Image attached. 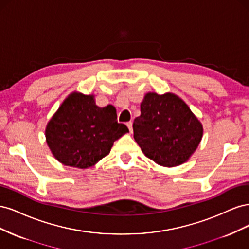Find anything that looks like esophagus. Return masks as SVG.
Segmentation results:
<instances>
[{"label": "esophagus", "instance_id": "obj_1", "mask_svg": "<svg viewBox=\"0 0 249 249\" xmlns=\"http://www.w3.org/2000/svg\"><path fill=\"white\" fill-rule=\"evenodd\" d=\"M126 125H127V127H129L130 132H131V133H133V123H132V122L126 123Z\"/></svg>", "mask_w": 249, "mask_h": 249}]
</instances>
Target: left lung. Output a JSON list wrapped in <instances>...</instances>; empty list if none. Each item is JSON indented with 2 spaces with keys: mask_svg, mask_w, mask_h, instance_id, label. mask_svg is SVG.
Returning <instances> with one entry per match:
<instances>
[{
  "mask_svg": "<svg viewBox=\"0 0 249 249\" xmlns=\"http://www.w3.org/2000/svg\"><path fill=\"white\" fill-rule=\"evenodd\" d=\"M133 124L142 153L164 167L184 164L196 150L203 127L188 105L175 93L147 92Z\"/></svg>",
  "mask_w": 249,
  "mask_h": 249,
  "instance_id": "left-lung-1",
  "label": "left lung"
}]
</instances>
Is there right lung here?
Returning <instances> with one entry per match:
<instances>
[{"instance_id": "right-lung-1", "label": "right lung", "mask_w": 249, "mask_h": 249, "mask_svg": "<svg viewBox=\"0 0 249 249\" xmlns=\"http://www.w3.org/2000/svg\"><path fill=\"white\" fill-rule=\"evenodd\" d=\"M127 132L112 105L101 108L93 94L73 91L49 120L46 140L60 163L86 169L109 155L114 141Z\"/></svg>"}]
</instances>
